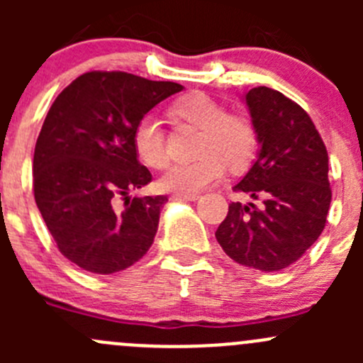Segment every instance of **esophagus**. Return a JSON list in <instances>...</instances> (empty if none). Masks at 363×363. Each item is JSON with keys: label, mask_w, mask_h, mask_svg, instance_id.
<instances>
[{"label": "esophagus", "mask_w": 363, "mask_h": 363, "mask_svg": "<svg viewBox=\"0 0 363 363\" xmlns=\"http://www.w3.org/2000/svg\"><path fill=\"white\" fill-rule=\"evenodd\" d=\"M175 200H189V202H195V200L200 199L199 193H175Z\"/></svg>", "instance_id": "obj_1"}]
</instances>
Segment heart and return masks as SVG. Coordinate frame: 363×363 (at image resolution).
<instances>
[{
	"mask_svg": "<svg viewBox=\"0 0 363 363\" xmlns=\"http://www.w3.org/2000/svg\"><path fill=\"white\" fill-rule=\"evenodd\" d=\"M174 113L202 130L196 145L199 158L175 163L160 177L163 191L199 193L216 184L225 175L226 163L244 168L258 149V131L246 116L226 113L225 108L203 93H193L175 101ZM137 158L151 168H163L168 161L164 133L158 116L144 113L133 128Z\"/></svg>",
	"mask_w": 363,
	"mask_h": 363,
	"instance_id": "heart-1",
	"label": "heart"
}]
</instances>
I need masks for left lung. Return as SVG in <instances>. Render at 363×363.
I'll return each instance as SVG.
<instances>
[{"mask_svg": "<svg viewBox=\"0 0 363 363\" xmlns=\"http://www.w3.org/2000/svg\"><path fill=\"white\" fill-rule=\"evenodd\" d=\"M244 100L259 151L233 189L262 205L230 203L216 239L233 262L277 272L295 263L323 232L332 200L328 152L307 112L283 93L259 86Z\"/></svg>", "mask_w": 363, "mask_h": 363, "instance_id": "left-lung-1", "label": "left lung"}]
</instances>
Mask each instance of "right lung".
Here are the masks:
<instances>
[{
  "instance_id": "obj_1",
  "label": "right lung",
  "mask_w": 363,
  "mask_h": 363,
  "mask_svg": "<svg viewBox=\"0 0 363 363\" xmlns=\"http://www.w3.org/2000/svg\"><path fill=\"white\" fill-rule=\"evenodd\" d=\"M179 91L175 82L89 72L54 100L35 145L33 191L57 250L80 269L119 272L155 242L168 199L130 196L152 179L131 135L144 113Z\"/></svg>"
}]
</instances>
